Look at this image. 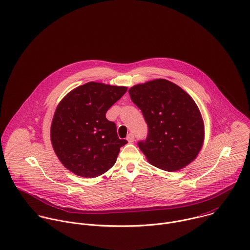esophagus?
Masks as SVG:
<instances>
[{
    "label": "esophagus",
    "mask_w": 250,
    "mask_h": 250,
    "mask_svg": "<svg viewBox=\"0 0 250 250\" xmlns=\"http://www.w3.org/2000/svg\"><path fill=\"white\" fill-rule=\"evenodd\" d=\"M127 141H128L129 143H133V142L135 141V136H134V134L130 133V134L127 136Z\"/></svg>",
    "instance_id": "1"
}]
</instances>
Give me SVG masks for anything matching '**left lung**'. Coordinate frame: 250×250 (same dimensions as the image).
<instances>
[{
  "mask_svg": "<svg viewBox=\"0 0 250 250\" xmlns=\"http://www.w3.org/2000/svg\"><path fill=\"white\" fill-rule=\"evenodd\" d=\"M129 94L148 127L146 139L138 143L148 162L169 172L189 164L204 140L203 120L191 97L165 79L135 85Z\"/></svg>",
  "mask_w": 250,
  "mask_h": 250,
  "instance_id": "obj_1",
  "label": "left lung"
}]
</instances>
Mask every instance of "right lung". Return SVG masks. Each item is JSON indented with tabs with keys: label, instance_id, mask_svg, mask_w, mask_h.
Listing matches in <instances>:
<instances>
[{
	"label": "right lung",
	"instance_id": "add662e5",
	"mask_svg": "<svg viewBox=\"0 0 250 250\" xmlns=\"http://www.w3.org/2000/svg\"><path fill=\"white\" fill-rule=\"evenodd\" d=\"M127 87L89 82L68 93L59 104L51 126V141L65 168L77 176L95 178L115 163L127 144L117 136L106 111Z\"/></svg>",
	"mask_w": 250,
	"mask_h": 250
}]
</instances>
